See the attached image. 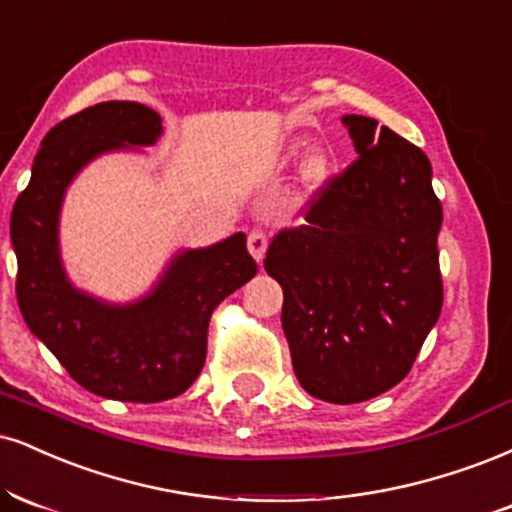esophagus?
<instances>
[{
	"mask_svg": "<svg viewBox=\"0 0 512 512\" xmlns=\"http://www.w3.org/2000/svg\"><path fill=\"white\" fill-rule=\"evenodd\" d=\"M267 245H269V240H267V236H264L262 231H250L248 250H250V255L255 257L257 264H262L264 255H267Z\"/></svg>",
	"mask_w": 512,
	"mask_h": 512,
	"instance_id": "1",
	"label": "esophagus"
}]
</instances>
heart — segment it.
<instances>
[{
    "label": "heart",
    "mask_w": 512,
    "mask_h": 512,
    "mask_svg": "<svg viewBox=\"0 0 512 512\" xmlns=\"http://www.w3.org/2000/svg\"><path fill=\"white\" fill-rule=\"evenodd\" d=\"M298 155H300V145L293 143L286 147L283 159H293ZM331 169H334V157H331L324 147H317V150L307 152L303 164H300V176H298L303 193H307V195L317 193V190L322 188L326 181H329Z\"/></svg>",
    "instance_id": "heart-1"
}]
</instances>
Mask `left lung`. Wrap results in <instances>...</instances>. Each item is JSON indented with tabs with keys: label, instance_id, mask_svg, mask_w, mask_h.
Wrapping results in <instances>:
<instances>
[{
	"label": "left lung",
	"instance_id": "left-lung-1",
	"mask_svg": "<svg viewBox=\"0 0 512 512\" xmlns=\"http://www.w3.org/2000/svg\"><path fill=\"white\" fill-rule=\"evenodd\" d=\"M357 159L331 178L264 269L281 283V326L300 386L362 403L405 379L436 319L441 202L432 164L369 116H343Z\"/></svg>",
	"mask_w": 512,
	"mask_h": 512
}]
</instances>
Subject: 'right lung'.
<instances>
[{"instance_id": "obj_1", "label": "right lung", "mask_w": 512, "mask_h": 512, "mask_svg": "<svg viewBox=\"0 0 512 512\" xmlns=\"http://www.w3.org/2000/svg\"><path fill=\"white\" fill-rule=\"evenodd\" d=\"M162 135V116L138 102H100L42 138L28 188L11 212L16 298L28 329L83 389L102 398L159 403L181 396L207 357V326L226 295L257 274L245 233L171 257L150 293L109 303L80 291L59 250L66 190L107 152L140 150Z\"/></svg>"}]
</instances>
